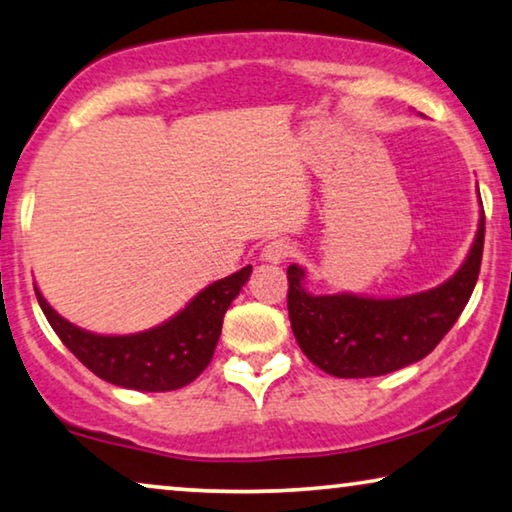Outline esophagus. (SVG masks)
I'll return each mask as SVG.
<instances>
[{"instance_id": "1", "label": "esophagus", "mask_w": 512, "mask_h": 512, "mask_svg": "<svg viewBox=\"0 0 512 512\" xmlns=\"http://www.w3.org/2000/svg\"><path fill=\"white\" fill-rule=\"evenodd\" d=\"M264 259L266 262H271V264H282V262H287V257L291 255V243L287 241V239H273V241H269L264 246Z\"/></svg>"}]
</instances>
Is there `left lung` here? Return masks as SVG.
I'll return each mask as SVG.
<instances>
[{"instance_id": "left-lung-1", "label": "left lung", "mask_w": 512, "mask_h": 512, "mask_svg": "<svg viewBox=\"0 0 512 512\" xmlns=\"http://www.w3.org/2000/svg\"><path fill=\"white\" fill-rule=\"evenodd\" d=\"M485 216L462 269L431 291L403 298H362L351 294L312 296L305 273L287 269L291 330L303 353L330 376H385L424 360L453 328L476 287L483 259Z\"/></svg>"}]
</instances>
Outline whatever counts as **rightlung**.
<instances>
[{
  "instance_id": "add662e5",
  "label": "right lung",
  "mask_w": 512,
  "mask_h": 512,
  "mask_svg": "<svg viewBox=\"0 0 512 512\" xmlns=\"http://www.w3.org/2000/svg\"><path fill=\"white\" fill-rule=\"evenodd\" d=\"M253 266L214 282L164 326L125 337L93 335L56 314L43 294L36 298L43 314L68 351L111 385L139 392H170L196 380L214 358L223 316Z\"/></svg>"
}]
</instances>
